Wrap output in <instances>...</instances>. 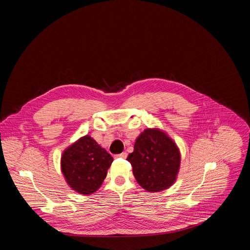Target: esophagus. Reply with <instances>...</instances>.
I'll return each mask as SVG.
<instances>
[{
  "mask_svg": "<svg viewBox=\"0 0 250 250\" xmlns=\"http://www.w3.org/2000/svg\"><path fill=\"white\" fill-rule=\"evenodd\" d=\"M115 157H116V158H126V157H127V153H126V152H122V153L115 155Z\"/></svg>",
  "mask_w": 250,
  "mask_h": 250,
  "instance_id": "1",
  "label": "esophagus"
}]
</instances>
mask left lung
Listing matches in <instances>:
<instances>
[{
	"label": "left lung",
	"instance_id": "left-lung-1",
	"mask_svg": "<svg viewBox=\"0 0 250 250\" xmlns=\"http://www.w3.org/2000/svg\"><path fill=\"white\" fill-rule=\"evenodd\" d=\"M139 185L149 192H160L173 185L180 165L179 150L167 134L146 129L135 141L127 157Z\"/></svg>",
	"mask_w": 250,
	"mask_h": 250
}]
</instances>
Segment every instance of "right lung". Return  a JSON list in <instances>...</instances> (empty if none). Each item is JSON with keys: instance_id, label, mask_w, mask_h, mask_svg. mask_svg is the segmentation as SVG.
Wrapping results in <instances>:
<instances>
[{"instance_id": "1", "label": "right lung", "mask_w": 250, "mask_h": 250, "mask_svg": "<svg viewBox=\"0 0 250 250\" xmlns=\"http://www.w3.org/2000/svg\"><path fill=\"white\" fill-rule=\"evenodd\" d=\"M112 161V156L106 150L85 135L64 151L62 170L72 188L88 195L100 188Z\"/></svg>"}]
</instances>
